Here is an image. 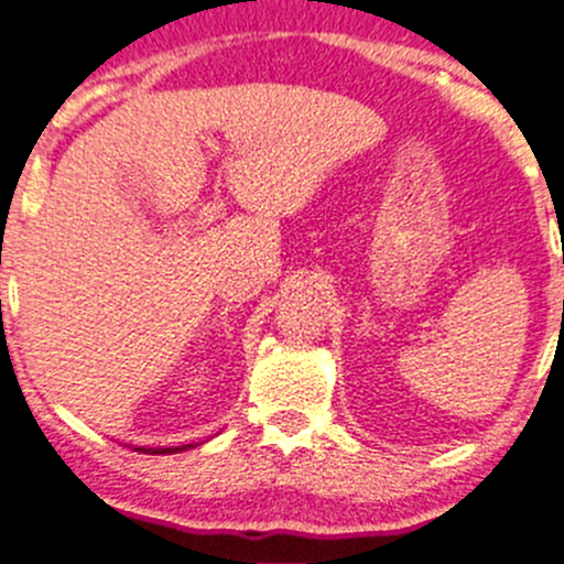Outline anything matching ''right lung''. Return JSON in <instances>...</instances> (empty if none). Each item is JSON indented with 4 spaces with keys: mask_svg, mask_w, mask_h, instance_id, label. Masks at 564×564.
<instances>
[{
    "mask_svg": "<svg viewBox=\"0 0 564 564\" xmlns=\"http://www.w3.org/2000/svg\"><path fill=\"white\" fill-rule=\"evenodd\" d=\"M196 445H180V447H139V453H152V456H172V453L191 451Z\"/></svg>",
    "mask_w": 564,
    "mask_h": 564,
    "instance_id": "right-lung-1",
    "label": "right lung"
}]
</instances>
